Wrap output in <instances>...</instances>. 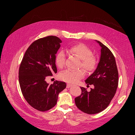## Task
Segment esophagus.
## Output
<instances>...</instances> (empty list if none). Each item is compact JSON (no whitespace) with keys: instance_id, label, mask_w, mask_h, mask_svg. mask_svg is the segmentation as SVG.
<instances>
[{"instance_id":"esophagus-1","label":"esophagus","mask_w":135,"mask_h":135,"mask_svg":"<svg viewBox=\"0 0 135 135\" xmlns=\"http://www.w3.org/2000/svg\"><path fill=\"white\" fill-rule=\"evenodd\" d=\"M71 86H72V85H71V84H69V83H68V84H67V85H66V88H69L71 87Z\"/></svg>"}]
</instances>
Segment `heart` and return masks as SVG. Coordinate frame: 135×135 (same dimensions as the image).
Instances as JSON below:
<instances>
[{"instance_id":"heart-1","label":"heart","mask_w":135,"mask_h":135,"mask_svg":"<svg viewBox=\"0 0 135 135\" xmlns=\"http://www.w3.org/2000/svg\"><path fill=\"white\" fill-rule=\"evenodd\" d=\"M69 52L76 56L81 60L80 67H82L88 73H92L96 70L98 64V61L95 56L92 55V51L90 48L84 44H78L69 48ZM57 66L62 68L65 64V54L63 51L59 52L55 58ZM85 75V72L82 69L78 70H71L67 69L61 72L60 79L66 82L75 83Z\"/></svg>"}]
</instances>
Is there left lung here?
I'll return each mask as SVG.
<instances>
[{
    "instance_id": "left-lung-1",
    "label": "left lung",
    "mask_w": 135,
    "mask_h": 135,
    "mask_svg": "<svg viewBox=\"0 0 135 135\" xmlns=\"http://www.w3.org/2000/svg\"><path fill=\"white\" fill-rule=\"evenodd\" d=\"M101 49L99 63L96 70L85 80L94 88L87 92L80 87L81 95L75 98L76 107L88 114H95L107 108L115 95L118 85V71L112 52L104 44L96 40Z\"/></svg>"
}]
</instances>
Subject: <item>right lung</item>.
<instances>
[{"mask_svg": "<svg viewBox=\"0 0 135 135\" xmlns=\"http://www.w3.org/2000/svg\"><path fill=\"white\" fill-rule=\"evenodd\" d=\"M61 42L56 36L35 40L27 48L20 64L18 79L22 95L31 107L40 112L54 108L59 93L66 86L64 81L56 80L49 84L45 80L57 72L55 58Z\"/></svg>", "mask_w": 135, "mask_h": 135, "instance_id": "right-lung-1", "label": "right lung"}]
</instances>
